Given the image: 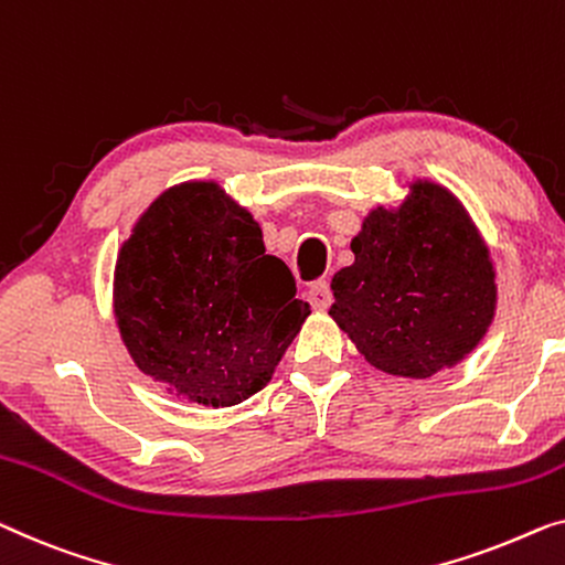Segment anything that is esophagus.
Returning a JSON list of instances; mask_svg holds the SVG:
<instances>
[{
    "label": "esophagus",
    "mask_w": 565,
    "mask_h": 565,
    "mask_svg": "<svg viewBox=\"0 0 565 565\" xmlns=\"http://www.w3.org/2000/svg\"><path fill=\"white\" fill-rule=\"evenodd\" d=\"M306 296L310 300V306H313L316 310H326L331 306V290H329V282H326V280L310 282Z\"/></svg>",
    "instance_id": "1"
}]
</instances>
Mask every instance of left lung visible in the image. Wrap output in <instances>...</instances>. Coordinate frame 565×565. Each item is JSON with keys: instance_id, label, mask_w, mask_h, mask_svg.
I'll list each match as a JSON object with an SVG mask.
<instances>
[{"instance_id": "left-lung-1", "label": "left lung", "mask_w": 565, "mask_h": 565, "mask_svg": "<svg viewBox=\"0 0 565 565\" xmlns=\"http://www.w3.org/2000/svg\"><path fill=\"white\" fill-rule=\"evenodd\" d=\"M354 263L331 280L329 316L374 370L428 380L487 337L494 263L463 203L428 178L397 206H377L351 239Z\"/></svg>"}]
</instances>
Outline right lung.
Instances as JSON below:
<instances>
[{
    "instance_id": "add662e5",
    "label": "right lung",
    "mask_w": 565,
    "mask_h": 565,
    "mask_svg": "<svg viewBox=\"0 0 565 565\" xmlns=\"http://www.w3.org/2000/svg\"><path fill=\"white\" fill-rule=\"evenodd\" d=\"M114 318L168 395L232 407L273 380L310 316L263 228L216 181H185L142 211L114 267Z\"/></svg>"
}]
</instances>
